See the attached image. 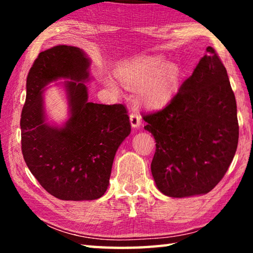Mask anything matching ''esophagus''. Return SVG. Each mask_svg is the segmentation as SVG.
Instances as JSON below:
<instances>
[{
    "label": "esophagus",
    "instance_id": "34e87169",
    "mask_svg": "<svg viewBox=\"0 0 253 253\" xmlns=\"http://www.w3.org/2000/svg\"><path fill=\"white\" fill-rule=\"evenodd\" d=\"M130 125L132 128H138L140 126V117L137 113H131L129 116Z\"/></svg>",
    "mask_w": 253,
    "mask_h": 253
}]
</instances>
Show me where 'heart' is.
<instances>
[{"mask_svg": "<svg viewBox=\"0 0 253 253\" xmlns=\"http://www.w3.org/2000/svg\"><path fill=\"white\" fill-rule=\"evenodd\" d=\"M119 80L128 85H139L138 99L145 106L158 108L168 104L176 92L179 69L158 55H143L122 62L117 68ZM106 84L118 90L116 80L107 77Z\"/></svg>", "mask_w": 253, "mask_h": 253, "instance_id": "heart-1", "label": "heart"}]
</instances>
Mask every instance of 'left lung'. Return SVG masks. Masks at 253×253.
<instances>
[{"label":"left lung","instance_id":"8db88e82","mask_svg":"<svg viewBox=\"0 0 253 253\" xmlns=\"http://www.w3.org/2000/svg\"><path fill=\"white\" fill-rule=\"evenodd\" d=\"M156 152L151 169L163 194H207L228 170L239 140L237 102L211 46L169 104L144 116Z\"/></svg>","mask_w":253,"mask_h":253}]
</instances>
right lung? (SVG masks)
I'll use <instances>...</instances> for the list:
<instances>
[{
  "instance_id": "1",
  "label": "right lung",
  "mask_w": 253,
  "mask_h": 253,
  "mask_svg": "<svg viewBox=\"0 0 253 253\" xmlns=\"http://www.w3.org/2000/svg\"><path fill=\"white\" fill-rule=\"evenodd\" d=\"M90 59L84 50L55 45L39 53L27 78L21 115L22 154L44 190L65 201L101 198L118 147L130 134L124 105L88 101L84 83L91 80ZM58 80L65 89L68 118L61 126L47 122L44 91Z\"/></svg>"
}]
</instances>
